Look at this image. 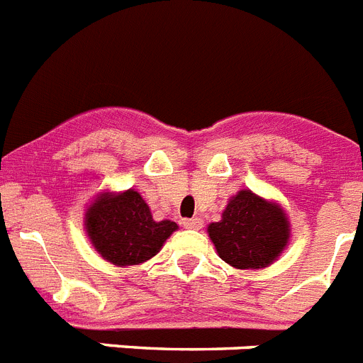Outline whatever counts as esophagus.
Returning a JSON list of instances; mask_svg holds the SVG:
<instances>
[{"instance_id":"esophagus-1","label":"esophagus","mask_w":363,"mask_h":363,"mask_svg":"<svg viewBox=\"0 0 363 363\" xmlns=\"http://www.w3.org/2000/svg\"><path fill=\"white\" fill-rule=\"evenodd\" d=\"M185 229H201L203 225V220L201 218H187V220L182 221Z\"/></svg>"}]
</instances>
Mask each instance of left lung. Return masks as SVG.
<instances>
[{
	"instance_id": "8db88e82",
	"label": "left lung",
	"mask_w": 363,
	"mask_h": 363,
	"mask_svg": "<svg viewBox=\"0 0 363 363\" xmlns=\"http://www.w3.org/2000/svg\"><path fill=\"white\" fill-rule=\"evenodd\" d=\"M209 236L223 262L236 269H262L280 256L289 240V223L277 203L240 191Z\"/></svg>"
}]
</instances>
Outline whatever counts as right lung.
Here are the masks:
<instances>
[{
	"mask_svg": "<svg viewBox=\"0 0 363 363\" xmlns=\"http://www.w3.org/2000/svg\"><path fill=\"white\" fill-rule=\"evenodd\" d=\"M85 221L96 251L114 265L143 264L178 229L171 220L154 221L149 205L133 189L96 198Z\"/></svg>",
	"mask_w": 363,
	"mask_h": 363,
	"instance_id": "obj_1",
	"label": "right lung"
}]
</instances>
